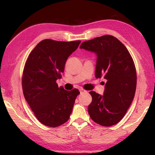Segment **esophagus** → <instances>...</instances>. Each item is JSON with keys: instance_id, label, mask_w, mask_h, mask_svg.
Instances as JSON below:
<instances>
[{"instance_id": "34e87169", "label": "esophagus", "mask_w": 155, "mask_h": 155, "mask_svg": "<svg viewBox=\"0 0 155 155\" xmlns=\"http://www.w3.org/2000/svg\"><path fill=\"white\" fill-rule=\"evenodd\" d=\"M79 91H80V93H81V94H83V93H85V92H86V91H85V90H84L83 89H80Z\"/></svg>"}]
</instances>
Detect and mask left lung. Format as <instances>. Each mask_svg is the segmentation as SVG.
<instances>
[{"label":"left lung","mask_w":155,"mask_h":155,"mask_svg":"<svg viewBox=\"0 0 155 155\" xmlns=\"http://www.w3.org/2000/svg\"><path fill=\"white\" fill-rule=\"evenodd\" d=\"M80 48L96 54L95 77L107 80L103 95L90 92L92 97L88 106L90 116L103 127L116 124L135 96L137 74L132 57L121 41L109 35L83 41Z\"/></svg>","instance_id":"8db88e82"}]
</instances>
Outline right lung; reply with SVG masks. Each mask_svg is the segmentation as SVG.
I'll return each instance as SVG.
<instances>
[{
	"label": "right lung",
	"mask_w": 155,
	"mask_h": 155,
	"mask_svg": "<svg viewBox=\"0 0 155 155\" xmlns=\"http://www.w3.org/2000/svg\"><path fill=\"white\" fill-rule=\"evenodd\" d=\"M81 41H59L44 40L28 55L22 76L25 100L39 121L57 127L69 119L77 89L67 91L56 81L64 71L67 59L77 49Z\"/></svg>",
	"instance_id": "obj_1"
}]
</instances>
